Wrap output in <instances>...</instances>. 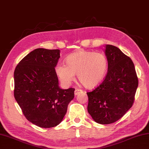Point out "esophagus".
Listing matches in <instances>:
<instances>
[{
  "label": "esophagus",
  "instance_id": "1",
  "mask_svg": "<svg viewBox=\"0 0 149 149\" xmlns=\"http://www.w3.org/2000/svg\"><path fill=\"white\" fill-rule=\"evenodd\" d=\"M81 93H83V91L81 90V89H79V88H76L75 90V95H78V94H80Z\"/></svg>",
  "mask_w": 149,
  "mask_h": 149
}]
</instances>
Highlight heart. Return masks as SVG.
Segmentation results:
<instances>
[{"mask_svg":"<svg viewBox=\"0 0 149 149\" xmlns=\"http://www.w3.org/2000/svg\"><path fill=\"white\" fill-rule=\"evenodd\" d=\"M66 65L58 63L55 72L61 83L70 85L74 81L75 74L86 88H93L104 79L108 70V60L104 54L93 51H81L68 56Z\"/></svg>","mask_w":149,"mask_h":149,"instance_id":"heart-1","label":"heart"}]
</instances>
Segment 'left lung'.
<instances>
[{"mask_svg":"<svg viewBox=\"0 0 149 149\" xmlns=\"http://www.w3.org/2000/svg\"><path fill=\"white\" fill-rule=\"evenodd\" d=\"M105 53L107 75L98 87L86 93L87 110L97 123L109 124L119 120L132 107L138 78L132 59L118 47L106 45Z\"/></svg>","mask_w":149,"mask_h":149,"instance_id":"obj_1","label":"left lung"}]
</instances>
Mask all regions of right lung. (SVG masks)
Here are the masks:
<instances>
[{"label": "right lung", "mask_w": 149, "mask_h": 149, "mask_svg": "<svg viewBox=\"0 0 149 149\" xmlns=\"http://www.w3.org/2000/svg\"><path fill=\"white\" fill-rule=\"evenodd\" d=\"M59 49L38 48L25 56L14 71V97L26 119L41 128L57 126L74 98L75 88L62 89L55 68Z\"/></svg>", "instance_id": "1"}]
</instances>
